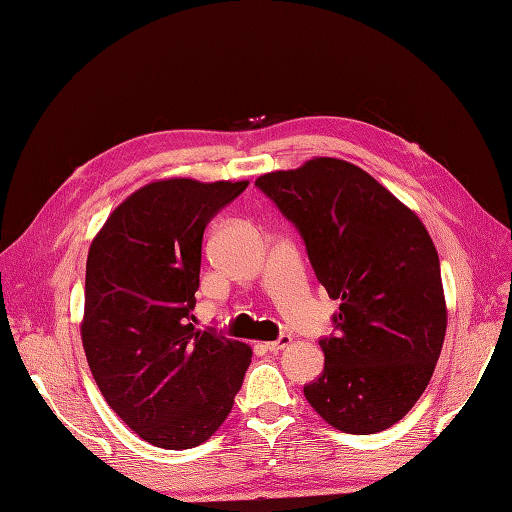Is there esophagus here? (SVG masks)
I'll use <instances>...</instances> for the list:
<instances>
[{"mask_svg": "<svg viewBox=\"0 0 512 512\" xmlns=\"http://www.w3.org/2000/svg\"><path fill=\"white\" fill-rule=\"evenodd\" d=\"M291 342H293L291 335H280V337L276 339V342H268L266 348H268L270 352H278V350H285L287 346H291Z\"/></svg>", "mask_w": 512, "mask_h": 512, "instance_id": "esophagus-1", "label": "esophagus"}]
</instances>
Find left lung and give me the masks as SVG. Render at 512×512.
<instances>
[{"label":"left lung","instance_id":"8db88e82","mask_svg":"<svg viewBox=\"0 0 512 512\" xmlns=\"http://www.w3.org/2000/svg\"><path fill=\"white\" fill-rule=\"evenodd\" d=\"M255 185L295 223L331 299L323 375L308 403L348 434L382 432L418 403L441 356L447 304L439 253L415 215L363 168L312 158Z\"/></svg>","mask_w":512,"mask_h":512}]
</instances>
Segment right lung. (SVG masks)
Listing matches in <instances>:
<instances>
[{
	"mask_svg": "<svg viewBox=\"0 0 512 512\" xmlns=\"http://www.w3.org/2000/svg\"><path fill=\"white\" fill-rule=\"evenodd\" d=\"M249 181H151L113 208L86 261L82 346L107 405L162 449L211 439L253 350L194 327L202 236Z\"/></svg>",
	"mask_w": 512,
	"mask_h": 512,
	"instance_id": "add662e5",
	"label": "right lung"
}]
</instances>
